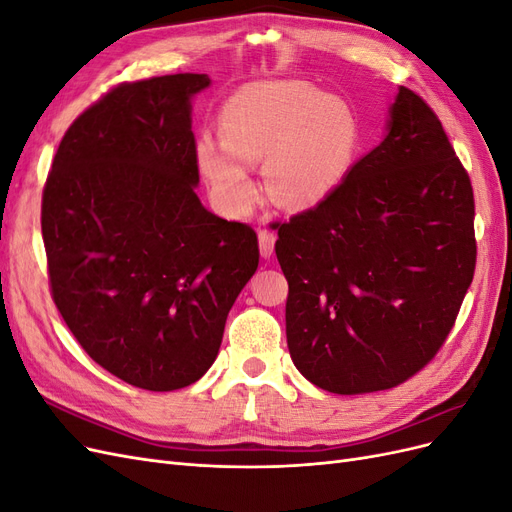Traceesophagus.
I'll return each mask as SVG.
<instances>
[{"label": "esophagus", "instance_id": "obj_1", "mask_svg": "<svg viewBox=\"0 0 512 512\" xmlns=\"http://www.w3.org/2000/svg\"><path fill=\"white\" fill-rule=\"evenodd\" d=\"M258 247H260V256H262V258H271V256H273L275 235H273L271 230H267V228L258 230Z\"/></svg>", "mask_w": 512, "mask_h": 512}]
</instances>
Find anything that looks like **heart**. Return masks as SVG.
<instances>
[{
  "label": "heart",
  "mask_w": 512,
  "mask_h": 512,
  "mask_svg": "<svg viewBox=\"0 0 512 512\" xmlns=\"http://www.w3.org/2000/svg\"><path fill=\"white\" fill-rule=\"evenodd\" d=\"M220 132L222 138H198L196 166L213 203L230 215L250 209L258 196L250 164L265 160L273 200L307 209L346 181L361 149L348 102L305 81L243 85L222 106Z\"/></svg>",
  "instance_id": "obj_1"
}]
</instances>
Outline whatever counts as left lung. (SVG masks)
<instances>
[{"label":"left lung","mask_w":512,"mask_h":512,"mask_svg":"<svg viewBox=\"0 0 512 512\" xmlns=\"http://www.w3.org/2000/svg\"><path fill=\"white\" fill-rule=\"evenodd\" d=\"M292 363L363 395L423 369L451 333L476 265L472 183L436 113L399 87L386 134L314 209L277 224Z\"/></svg>","instance_id":"8db88e82"}]
</instances>
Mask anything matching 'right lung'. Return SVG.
Returning a JSON list of instances; mask_svg holds the SVG:
<instances>
[{
	"mask_svg": "<svg viewBox=\"0 0 512 512\" xmlns=\"http://www.w3.org/2000/svg\"><path fill=\"white\" fill-rule=\"evenodd\" d=\"M207 74L123 83L68 128L42 194L53 301L119 380L177 391L205 376L258 269L256 232L196 196L192 100Z\"/></svg>",
	"mask_w": 512,
	"mask_h": 512,
	"instance_id": "add662e5",
	"label": "right lung"
}]
</instances>
